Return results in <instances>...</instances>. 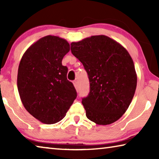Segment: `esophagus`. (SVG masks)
Masks as SVG:
<instances>
[{
	"instance_id": "34e87169",
	"label": "esophagus",
	"mask_w": 159,
	"mask_h": 159,
	"mask_svg": "<svg viewBox=\"0 0 159 159\" xmlns=\"http://www.w3.org/2000/svg\"><path fill=\"white\" fill-rule=\"evenodd\" d=\"M73 84H74L75 88H78V82L76 81V80H74V81H73Z\"/></svg>"
}]
</instances>
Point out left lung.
Masks as SVG:
<instances>
[{"instance_id": "left-lung-1", "label": "left lung", "mask_w": 159, "mask_h": 159, "mask_svg": "<svg viewBox=\"0 0 159 159\" xmlns=\"http://www.w3.org/2000/svg\"><path fill=\"white\" fill-rule=\"evenodd\" d=\"M71 50L89 78L90 93L82 99L86 116L98 125L116 121L128 109L137 87V74L130 54L104 35L72 42Z\"/></svg>"}]
</instances>
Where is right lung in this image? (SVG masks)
<instances>
[{"instance_id": "right-lung-1", "label": "right lung", "mask_w": 159, "mask_h": 159, "mask_svg": "<svg viewBox=\"0 0 159 159\" xmlns=\"http://www.w3.org/2000/svg\"><path fill=\"white\" fill-rule=\"evenodd\" d=\"M70 50L65 39L55 36L40 39L24 53L18 68L17 88L29 114L45 124L62 119L76 98L68 69L61 64Z\"/></svg>"}]
</instances>
